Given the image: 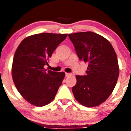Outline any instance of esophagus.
Here are the masks:
<instances>
[{
  "instance_id": "34e87169",
  "label": "esophagus",
  "mask_w": 131,
  "mask_h": 131,
  "mask_svg": "<svg viewBox=\"0 0 131 131\" xmlns=\"http://www.w3.org/2000/svg\"><path fill=\"white\" fill-rule=\"evenodd\" d=\"M71 75H72V74H71V73L66 72V76H71Z\"/></svg>"
}]
</instances>
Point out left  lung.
<instances>
[{
    "instance_id": "left-lung-1",
    "label": "left lung",
    "mask_w": 131,
    "mask_h": 131,
    "mask_svg": "<svg viewBox=\"0 0 131 131\" xmlns=\"http://www.w3.org/2000/svg\"><path fill=\"white\" fill-rule=\"evenodd\" d=\"M69 37L80 60L88 63L84 76L76 75L72 88L82 105L94 107L105 101L117 82L119 67L116 54L109 41L93 32L70 34Z\"/></svg>"
}]
</instances>
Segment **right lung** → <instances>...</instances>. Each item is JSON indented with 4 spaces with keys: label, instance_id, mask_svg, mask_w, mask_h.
Wrapping results in <instances>:
<instances>
[{
    "label": "right lung",
    "instance_id": "right-lung-1",
    "mask_svg": "<svg viewBox=\"0 0 131 131\" xmlns=\"http://www.w3.org/2000/svg\"><path fill=\"white\" fill-rule=\"evenodd\" d=\"M67 34L41 33L28 36L15 52L12 66L14 83L26 101L44 106L55 98L65 77L64 72L47 71L45 66Z\"/></svg>",
    "mask_w": 131,
    "mask_h": 131
}]
</instances>
